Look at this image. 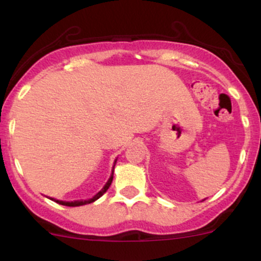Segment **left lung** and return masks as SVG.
Returning <instances> with one entry per match:
<instances>
[{
	"instance_id": "8db88e82",
	"label": "left lung",
	"mask_w": 261,
	"mask_h": 261,
	"mask_svg": "<svg viewBox=\"0 0 261 261\" xmlns=\"http://www.w3.org/2000/svg\"><path fill=\"white\" fill-rule=\"evenodd\" d=\"M204 200H205V199H204Z\"/></svg>"
}]
</instances>
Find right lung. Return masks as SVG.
Returning a JSON list of instances; mask_svg holds the SVG:
<instances>
[{"label":"right lung","instance_id":"obj_1","mask_svg":"<svg viewBox=\"0 0 261 261\" xmlns=\"http://www.w3.org/2000/svg\"><path fill=\"white\" fill-rule=\"evenodd\" d=\"M116 161H117V159H115L114 166H112V172H111V175H110L109 180L106 181V184H105V185H103V188L101 189V190L98 191V193L96 194V195L92 196L91 199H86V200H73V201H64V200H57V199H55V197H48V199L52 200V201L57 202V204H60V205H65V206H81V205L91 204V202L96 201V200L100 199V197L102 196L103 194L106 193V191H108V189L110 188V185H111L112 179H114V169H115V165H116Z\"/></svg>","mask_w":261,"mask_h":261}]
</instances>
